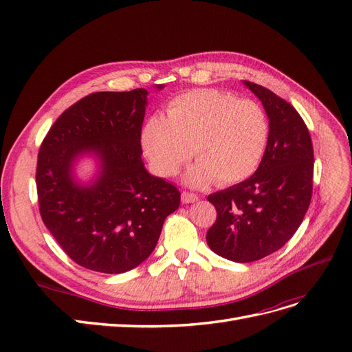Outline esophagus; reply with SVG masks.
Returning <instances> with one entry per match:
<instances>
[{
    "label": "esophagus",
    "mask_w": 352,
    "mask_h": 352,
    "mask_svg": "<svg viewBox=\"0 0 352 352\" xmlns=\"http://www.w3.org/2000/svg\"><path fill=\"white\" fill-rule=\"evenodd\" d=\"M195 201H198V195H195V194H192V192H182V202L184 204H190V202H195Z\"/></svg>",
    "instance_id": "34e87169"
}]
</instances>
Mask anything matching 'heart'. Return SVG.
<instances>
[{"instance_id": "1", "label": "heart", "mask_w": 352, "mask_h": 352, "mask_svg": "<svg viewBox=\"0 0 352 352\" xmlns=\"http://www.w3.org/2000/svg\"><path fill=\"white\" fill-rule=\"evenodd\" d=\"M269 120L260 104L216 89H195L154 114L141 132L144 153L155 172L175 176L190 157L189 184L232 185L250 177L269 142Z\"/></svg>"}]
</instances>
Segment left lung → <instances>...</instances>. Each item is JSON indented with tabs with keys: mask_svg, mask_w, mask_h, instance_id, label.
Instances as JSON below:
<instances>
[{
	"mask_svg": "<svg viewBox=\"0 0 352 352\" xmlns=\"http://www.w3.org/2000/svg\"><path fill=\"white\" fill-rule=\"evenodd\" d=\"M269 117V142L255 173L208 195L217 219L208 247L223 258L250 263L280 250L300 228L313 194L311 136L292 105L261 85L243 80Z\"/></svg>",
	"mask_w": 352,
	"mask_h": 352,
	"instance_id": "8db88e82",
	"label": "left lung"
}]
</instances>
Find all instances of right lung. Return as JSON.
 Instances as JSON below:
<instances>
[{
	"instance_id": "right-lung-1",
	"label": "right lung",
	"mask_w": 352,
	"mask_h": 352,
	"mask_svg": "<svg viewBox=\"0 0 352 352\" xmlns=\"http://www.w3.org/2000/svg\"><path fill=\"white\" fill-rule=\"evenodd\" d=\"M146 95L142 88L94 92L63 113L41 144L42 221L85 269L110 274L135 269L150 257L166 217L179 208V189L148 173L141 158ZM83 153L100 160V173L89 186L72 177Z\"/></svg>"
}]
</instances>
